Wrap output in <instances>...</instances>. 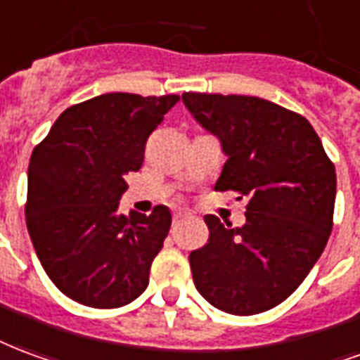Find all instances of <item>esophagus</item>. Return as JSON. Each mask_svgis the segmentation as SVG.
<instances>
[{
    "label": "esophagus",
    "mask_w": 360,
    "mask_h": 360,
    "mask_svg": "<svg viewBox=\"0 0 360 360\" xmlns=\"http://www.w3.org/2000/svg\"><path fill=\"white\" fill-rule=\"evenodd\" d=\"M188 217H191V212L188 211H182V209H178V211H174V220H182V219H188Z\"/></svg>",
    "instance_id": "esophagus-1"
}]
</instances>
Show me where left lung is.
Wrapping results in <instances>:
<instances>
[{"instance_id": "1", "label": "left lung", "mask_w": 360, "mask_h": 360, "mask_svg": "<svg viewBox=\"0 0 360 360\" xmlns=\"http://www.w3.org/2000/svg\"><path fill=\"white\" fill-rule=\"evenodd\" d=\"M182 101L226 155L214 190L249 199L243 226L205 217L209 240L190 253L193 284L224 313H264L297 290L326 248L334 165L311 122L269 99L190 91Z\"/></svg>"}]
</instances>
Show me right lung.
Instances as JSON below:
<instances>
[{"label":"right lung","instance_id":"right-lung-1","mask_svg":"<svg viewBox=\"0 0 360 360\" xmlns=\"http://www.w3.org/2000/svg\"><path fill=\"white\" fill-rule=\"evenodd\" d=\"M178 96L103 94L59 115L28 165L26 226L46 274L67 297L117 309L140 297L172 214L119 212L126 174Z\"/></svg>","mask_w":360,"mask_h":360}]
</instances>
